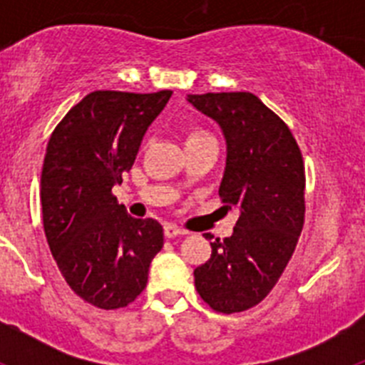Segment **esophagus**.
<instances>
[{"label": "esophagus", "mask_w": 365, "mask_h": 365, "mask_svg": "<svg viewBox=\"0 0 365 365\" xmlns=\"http://www.w3.org/2000/svg\"><path fill=\"white\" fill-rule=\"evenodd\" d=\"M188 232L179 228L177 225H172V222H166L164 225V235H166L168 240H173V237H180V235H186Z\"/></svg>", "instance_id": "34e87169"}]
</instances>
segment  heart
<instances>
[{
  "instance_id": "1",
  "label": "heart",
  "mask_w": 365,
  "mask_h": 365,
  "mask_svg": "<svg viewBox=\"0 0 365 365\" xmlns=\"http://www.w3.org/2000/svg\"><path fill=\"white\" fill-rule=\"evenodd\" d=\"M197 138H214L212 137L210 133H208V131H205V130H192L188 133V138H186V140H197Z\"/></svg>"
}]
</instances>
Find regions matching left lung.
Segmentation results:
<instances>
[{
  "instance_id": "left-lung-1",
  "label": "left lung",
  "mask_w": 365,
  "mask_h": 365,
  "mask_svg": "<svg viewBox=\"0 0 365 365\" xmlns=\"http://www.w3.org/2000/svg\"><path fill=\"white\" fill-rule=\"evenodd\" d=\"M188 102L221 125L227 168L219 197L240 210L234 234L212 241L210 259L193 270L195 289L214 311H247L278 283L302 234V151L289 125L252 93L188 95Z\"/></svg>"
}]
</instances>
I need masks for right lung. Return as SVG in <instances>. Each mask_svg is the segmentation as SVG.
Masks as SVG:
<instances>
[{
  "instance_id": "right-lung-1",
  "label": "right lung",
  "mask_w": 365,
  "mask_h": 365,
  "mask_svg": "<svg viewBox=\"0 0 365 365\" xmlns=\"http://www.w3.org/2000/svg\"><path fill=\"white\" fill-rule=\"evenodd\" d=\"M172 91H93L54 128L41 170L51 254L67 285L98 309H120L146 289L164 245L155 219L131 217L111 193L137 159L148 125Z\"/></svg>"
}]
</instances>
